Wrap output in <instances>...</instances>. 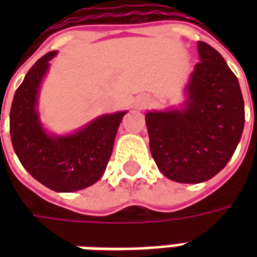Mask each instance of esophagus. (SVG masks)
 <instances>
[{"label": "esophagus", "mask_w": 257, "mask_h": 257, "mask_svg": "<svg viewBox=\"0 0 257 257\" xmlns=\"http://www.w3.org/2000/svg\"><path fill=\"white\" fill-rule=\"evenodd\" d=\"M146 103H147V101H146L145 99H142V100H140V103H139V106H140V107L146 106Z\"/></svg>", "instance_id": "esophagus-1"}]
</instances>
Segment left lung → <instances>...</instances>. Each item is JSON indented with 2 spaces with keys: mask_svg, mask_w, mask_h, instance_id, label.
<instances>
[{
  "mask_svg": "<svg viewBox=\"0 0 257 257\" xmlns=\"http://www.w3.org/2000/svg\"><path fill=\"white\" fill-rule=\"evenodd\" d=\"M198 55L183 110L146 114L151 156L158 169L179 183H201L220 172L245 123L235 74L209 44L199 41Z\"/></svg>",
  "mask_w": 257,
  "mask_h": 257,
  "instance_id": "obj_1",
  "label": "left lung"
}]
</instances>
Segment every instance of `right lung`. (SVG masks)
I'll use <instances>...</instances> for the list:
<instances>
[{
  "label": "right lung",
  "mask_w": 257,
  "mask_h": 257,
  "mask_svg": "<svg viewBox=\"0 0 257 257\" xmlns=\"http://www.w3.org/2000/svg\"><path fill=\"white\" fill-rule=\"evenodd\" d=\"M55 55L53 51L38 59L16 89L9 131L15 153L27 172L48 189L70 193L89 187L101 178L125 112L99 117L70 136L45 134L36 110L37 93L48 62Z\"/></svg>",
  "instance_id": "right-lung-1"
}]
</instances>
